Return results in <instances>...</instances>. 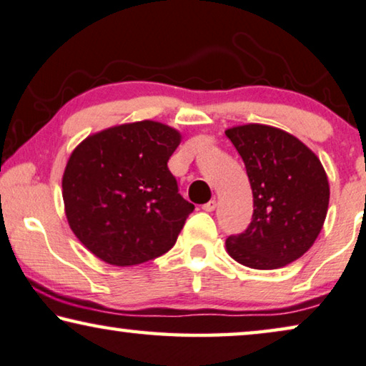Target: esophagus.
Instances as JSON below:
<instances>
[{
    "label": "esophagus",
    "mask_w": 366,
    "mask_h": 366,
    "mask_svg": "<svg viewBox=\"0 0 366 366\" xmlns=\"http://www.w3.org/2000/svg\"><path fill=\"white\" fill-rule=\"evenodd\" d=\"M215 207H217V200H209L207 204L202 205V209H204L205 212H214Z\"/></svg>",
    "instance_id": "obj_1"
}]
</instances>
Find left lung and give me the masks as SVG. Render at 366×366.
Returning a JSON list of instances; mask_svg holds the SVG:
<instances>
[{
  "instance_id": "obj_1",
  "label": "left lung",
  "mask_w": 366,
  "mask_h": 366,
  "mask_svg": "<svg viewBox=\"0 0 366 366\" xmlns=\"http://www.w3.org/2000/svg\"><path fill=\"white\" fill-rule=\"evenodd\" d=\"M225 134L247 167L254 207L247 230L227 238V252L248 268H282L301 258L322 230L327 174L319 157L282 129L244 124Z\"/></svg>"
}]
</instances>
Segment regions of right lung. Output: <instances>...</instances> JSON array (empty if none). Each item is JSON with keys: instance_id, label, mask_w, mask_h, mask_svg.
<instances>
[{"instance_id": "add662e5", "label": "right lung", "mask_w": 366, "mask_h": 366, "mask_svg": "<svg viewBox=\"0 0 366 366\" xmlns=\"http://www.w3.org/2000/svg\"><path fill=\"white\" fill-rule=\"evenodd\" d=\"M179 143L176 129L146 119L89 136L72 152L62 179L65 215L105 263H146L174 247L195 209L167 167Z\"/></svg>"}]
</instances>
